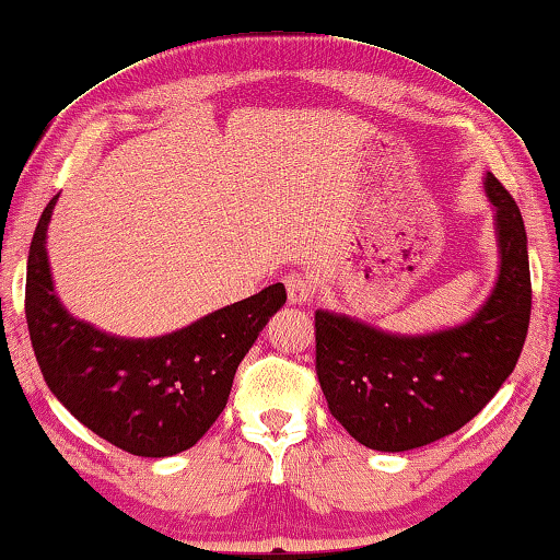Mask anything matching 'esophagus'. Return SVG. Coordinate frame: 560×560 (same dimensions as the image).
<instances>
[{
	"label": "esophagus",
	"mask_w": 560,
	"mask_h": 560,
	"mask_svg": "<svg viewBox=\"0 0 560 560\" xmlns=\"http://www.w3.org/2000/svg\"><path fill=\"white\" fill-rule=\"evenodd\" d=\"M287 294H289V304L294 306H304L314 299V281L306 277V273H289L287 277Z\"/></svg>",
	"instance_id": "34e87169"
}]
</instances>
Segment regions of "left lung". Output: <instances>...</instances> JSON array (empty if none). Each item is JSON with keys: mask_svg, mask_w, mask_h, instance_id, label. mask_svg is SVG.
<instances>
[{"mask_svg": "<svg viewBox=\"0 0 560 560\" xmlns=\"http://www.w3.org/2000/svg\"><path fill=\"white\" fill-rule=\"evenodd\" d=\"M499 277L464 324L392 334L357 316L316 312V374L328 411L366 448L401 454L466 425L516 369L530 318L528 238L501 182L483 176Z\"/></svg>", "mask_w": 560, "mask_h": 560, "instance_id": "1", "label": "left lung"}]
</instances>
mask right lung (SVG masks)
Here are the masks:
<instances>
[{"label": "right lung", "instance_id": "obj_1", "mask_svg": "<svg viewBox=\"0 0 560 560\" xmlns=\"http://www.w3.org/2000/svg\"><path fill=\"white\" fill-rule=\"evenodd\" d=\"M57 199L42 211L26 261L24 312L44 381L77 421L127 454H182L224 411L238 363L287 304V289L271 283L152 339L106 334L69 314L55 291L47 229Z\"/></svg>", "mask_w": 560, "mask_h": 560}]
</instances>
